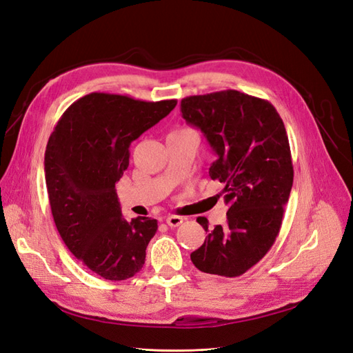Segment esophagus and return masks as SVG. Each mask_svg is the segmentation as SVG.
I'll use <instances>...</instances> for the list:
<instances>
[{"instance_id":"obj_1","label":"esophagus","mask_w":353,"mask_h":353,"mask_svg":"<svg viewBox=\"0 0 353 353\" xmlns=\"http://www.w3.org/2000/svg\"><path fill=\"white\" fill-rule=\"evenodd\" d=\"M183 221H184V218L179 216V215H169L166 218V224L169 227H178L179 224H183Z\"/></svg>"}]
</instances>
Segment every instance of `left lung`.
<instances>
[{
    "instance_id": "8db88e82",
    "label": "left lung",
    "mask_w": 353,
    "mask_h": 353,
    "mask_svg": "<svg viewBox=\"0 0 353 353\" xmlns=\"http://www.w3.org/2000/svg\"><path fill=\"white\" fill-rule=\"evenodd\" d=\"M183 119L200 129L216 160L209 175L224 187L227 223L208 228L203 245L192 252L200 272L236 278L268 254L279 234L294 169L287 130L278 111L237 90L188 97Z\"/></svg>"
}]
</instances>
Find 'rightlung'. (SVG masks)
Instances as JSON below:
<instances>
[{
    "label": "right lung",
    "instance_id": "add662e5",
    "mask_svg": "<svg viewBox=\"0 0 353 353\" xmlns=\"http://www.w3.org/2000/svg\"><path fill=\"white\" fill-rule=\"evenodd\" d=\"M175 105V99L90 93L62 114L47 142L44 172L56 228L74 256L103 279H129L145 263L157 220L126 221L116 184L129 166L130 142Z\"/></svg>",
    "mask_w": 353,
    "mask_h": 353
}]
</instances>
